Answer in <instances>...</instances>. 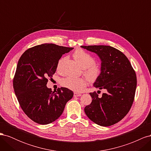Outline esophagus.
Listing matches in <instances>:
<instances>
[{"mask_svg": "<svg viewBox=\"0 0 151 151\" xmlns=\"http://www.w3.org/2000/svg\"><path fill=\"white\" fill-rule=\"evenodd\" d=\"M74 97H79V96H81V94H80V93H74Z\"/></svg>", "mask_w": 151, "mask_h": 151, "instance_id": "obj_1", "label": "esophagus"}]
</instances>
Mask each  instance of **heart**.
Instances as JSON below:
<instances>
[{
    "instance_id": "b5f03b06",
    "label": "heart",
    "mask_w": 151,
    "mask_h": 151,
    "mask_svg": "<svg viewBox=\"0 0 151 151\" xmlns=\"http://www.w3.org/2000/svg\"><path fill=\"white\" fill-rule=\"evenodd\" d=\"M73 57L76 61L79 63V65L85 68L84 73L91 81H95L98 78L100 74L99 68L94 65L95 61L94 58L88 53L86 52L83 50H77L73 53ZM64 58L59 59L57 64V70L60 71L62 63L64 61ZM62 84L76 92H79L84 89L86 85V81L81 77H67L62 80Z\"/></svg>"
}]
</instances>
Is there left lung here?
<instances>
[{
	"instance_id": "8db88e82",
	"label": "left lung",
	"mask_w": 151,
	"mask_h": 151,
	"mask_svg": "<svg viewBox=\"0 0 151 151\" xmlns=\"http://www.w3.org/2000/svg\"><path fill=\"white\" fill-rule=\"evenodd\" d=\"M95 53L101 60L100 74L93 83L99 89L106 91L101 98L91 93L92 102L84 111L96 124L108 127L120 122L134 102L137 77L129 59L120 50L106 45L81 46Z\"/></svg>"
}]
</instances>
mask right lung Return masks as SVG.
<instances>
[{
  "label": "right lung",
  "instance_id": "1",
  "mask_svg": "<svg viewBox=\"0 0 151 151\" xmlns=\"http://www.w3.org/2000/svg\"><path fill=\"white\" fill-rule=\"evenodd\" d=\"M73 49L45 43L27 50L18 61L13 81L14 93L22 110L35 122L47 125L55 121L74 96L66 88L55 93L47 86L59 59Z\"/></svg>",
  "mask_w": 151,
  "mask_h": 151
}]
</instances>
